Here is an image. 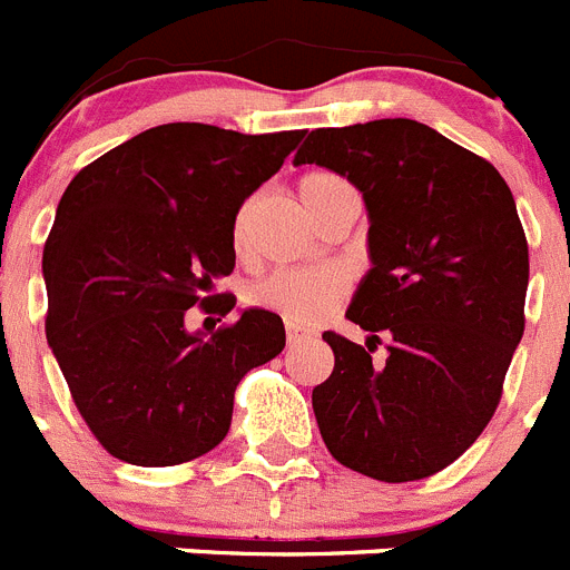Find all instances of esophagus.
I'll return each instance as SVG.
<instances>
[{
	"label": "esophagus",
	"mask_w": 570,
	"mask_h": 570,
	"mask_svg": "<svg viewBox=\"0 0 570 570\" xmlns=\"http://www.w3.org/2000/svg\"><path fill=\"white\" fill-rule=\"evenodd\" d=\"M285 336H288V345H296V342H302L308 334L302 328H296L294 322H288V325H285Z\"/></svg>",
	"instance_id": "esophagus-1"
}]
</instances>
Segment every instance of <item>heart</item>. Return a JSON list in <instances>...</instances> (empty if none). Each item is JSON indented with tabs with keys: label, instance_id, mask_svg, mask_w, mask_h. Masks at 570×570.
I'll list each match as a JSON object with an SVG mask.
<instances>
[{
	"label": "heart",
	"instance_id": "heart-1",
	"mask_svg": "<svg viewBox=\"0 0 570 570\" xmlns=\"http://www.w3.org/2000/svg\"><path fill=\"white\" fill-rule=\"evenodd\" d=\"M302 205L316 216L320 210L331 208L340 199H360L354 185L347 183L345 176L334 174V170H308L302 176L299 185ZM250 210H254V199H245L234 216V228H230V239H234V250L248 248L250 239ZM345 296V279L331 268H314V271H274L262 282H256L250 288V302L265 311L285 316L296 325H308V322L322 320L334 308L336 302Z\"/></svg>",
	"mask_w": 570,
	"mask_h": 570
}]
</instances>
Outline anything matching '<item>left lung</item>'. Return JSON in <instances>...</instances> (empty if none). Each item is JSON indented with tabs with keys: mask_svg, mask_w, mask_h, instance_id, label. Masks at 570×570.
Instances as JSON below:
<instances>
[{
	"mask_svg": "<svg viewBox=\"0 0 570 570\" xmlns=\"http://www.w3.org/2000/svg\"><path fill=\"white\" fill-rule=\"evenodd\" d=\"M362 190L374 268L347 320L365 345L325 331L334 371L314 387L331 456L380 482H414L460 460L502 400L525 331L528 239L488 159L414 119L316 128L294 165ZM389 340L385 363L370 360Z\"/></svg>",
	"mask_w": 570,
	"mask_h": 570,
	"instance_id": "8db88e82",
	"label": "left lung"
}]
</instances>
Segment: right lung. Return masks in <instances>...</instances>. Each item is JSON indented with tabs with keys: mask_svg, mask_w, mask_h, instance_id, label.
Wrapping results in <instances>:
<instances>
[{
	"mask_svg": "<svg viewBox=\"0 0 570 570\" xmlns=\"http://www.w3.org/2000/svg\"><path fill=\"white\" fill-rule=\"evenodd\" d=\"M299 139L156 125L65 188L42 254L45 334L116 460L165 468L208 454L228 434L242 376L282 354L285 325L271 311L208 334H188L185 311L214 296L234 308V294L210 296L236 265L234 216Z\"/></svg>",
	"mask_w": 570,
	"mask_h": 570,
	"instance_id": "1",
	"label": "right lung"
}]
</instances>
